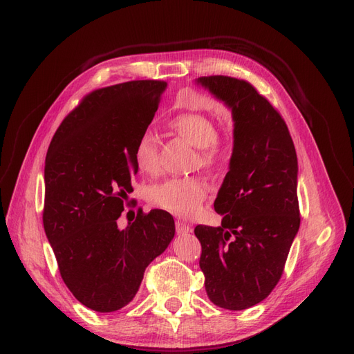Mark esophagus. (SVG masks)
<instances>
[{"label": "esophagus", "instance_id": "obj_1", "mask_svg": "<svg viewBox=\"0 0 354 354\" xmlns=\"http://www.w3.org/2000/svg\"><path fill=\"white\" fill-rule=\"evenodd\" d=\"M176 231L178 234H189L192 232V227L183 221H176Z\"/></svg>", "mask_w": 354, "mask_h": 354}]
</instances>
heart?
I'll use <instances>...</instances> for the list:
<instances>
[{
  "mask_svg": "<svg viewBox=\"0 0 354 354\" xmlns=\"http://www.w3.org/2000/svg\"><path fill=\"white\" fill-rule=\"evenodd\" d=\"M172 132L199 149V160L205 166H214L224 158V147L218 142L215 123L198 111L176 115L169 120ZM135 162L142 174H155L159 167L158 143L151 132L139 136L135 146ZM208 187L199 178H175L160 182L151 189L149 199L152 205L176 216H191L207 198Z\"/></svg>",
  "mask_w": 354,
  "mask_h": 354,
  "instance_id": "1",
  "label": "heart"
}]
</instances>
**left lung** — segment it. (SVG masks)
<instances>
[{"mask_svg":"<svg viewBox=\"0 0 354 354\" xmlns=\"http://www.w3.org/2000/svg\"><path fill=\"white\" fill-rule=\"evenodd\" d=\"M195 82L224 102L234 120L230 171L214 202L221 227L195 228L199 267L215 306L245 310L280 281L300 228L295 147L280 113L248 82L228 76Z\"/></svg>","mask_w":354,"mask_h":354,"instance_id":"8db88e82","label":"left lung"}]
</instances>
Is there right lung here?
<instances>
[{
  "label": "right lung",
  "mask_w": 354,
  "mask_h": 354,
  "mask_svg": "<svg viewBox=\"0 0 354 354\" xmlns=\"http://www.w3.org/2000/svg\"><path fill=\"white\" fill-rule=\"evenodd\" d=\"M165 82L99 88L62 122L48 146L43 224L62 278L86 307L116 311L136 295L143 272L175 236L162 209L118 227L138 174L135 146L153 120Z\"/></svg>",
  "instance_id": "add662e5"
}]
</instances>
